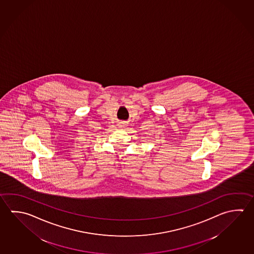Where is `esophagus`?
<instances>
[{
  "instance_id": "34e87169",
  "label": "esophagus",
  "mask_w": 254,
  "mask_h": 254,
  "mask_svg": "<svg viewBox=\"0 0 254 254\" xmlns=\"http://www.w3.org/2000/svg\"><path fill=\"white\" fill-rule=\"evenodd\" d=\"M126 125H127L126 122H121L120 126H122V127H123V126H126Z\"/></svg>"
}]
</instances>
